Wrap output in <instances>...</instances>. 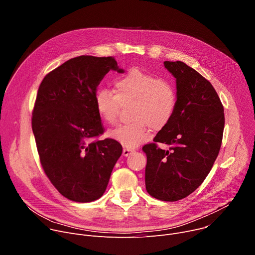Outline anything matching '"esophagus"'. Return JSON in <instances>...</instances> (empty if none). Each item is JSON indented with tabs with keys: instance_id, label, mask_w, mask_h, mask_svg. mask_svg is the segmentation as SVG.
<instances>
[{
	"instance_id": "1",
	"label": "esophagus",
	"mask_w": 255,
	"mask_h": 255,
	"mask_svg": "<svg viewBox=\"0 0 255 255\" xmlns=\"http://www.w3.org/2000/svg\"><path fill=\"white\" fill-rule=\"evenodd\" d=\"M134 151V149H130V148H124L123 149V155L124 156H128V155H130L132 152Z\"/></svg>"
}]
</instances>
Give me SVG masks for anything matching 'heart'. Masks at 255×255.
I'll return each mask as SVG.
<instances>
[{
  "instance_id": "obj_1",
  "label": "heart",
  "mask_w": 255,
  "mask_h": 255,
  "mask_svg": "<svg viewBox=\"0 0 255 255\" xmlns=\"http://www.w3.org/2000/svg\"><path fill=\"white\" fill-rule=\"evenodd\" d=\"M134 102L131 119L117 126L108 136L127 148H135L153 130L162 129L171 120L176 108V94L162 79L139 68H132L115 81V92L101 88L95 95L99 116L108 124L117 121L121 103Z\"/></svg>"
}]
</instances>
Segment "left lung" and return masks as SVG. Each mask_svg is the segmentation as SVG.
<instances>
[{
  "instance_id": "1",
  "label": "left lung",
  "mask_w": 255,
  "mask_h": 255,
  "mask_svg": "<svg viewBox=\"0 0 255 255\" xmlns=\"http://www.w3.org/2000/svg\"><path fill=\"white\" fill-rule=\"evenodd\" d=\"M175 79L176 108L171 120L146 144L145 186L158 200L174 202L196 191L209 174L221 147L224 108L215 89L183 61H164ZM155 141L168 144L159 149Z\"/></svg>"
}]
</instances>
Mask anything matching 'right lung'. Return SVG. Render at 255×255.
<instances>
[{
    "instance_id": "obj_1",
    "label": "right lung",
    "mask_w": 255,
    "mask_h": 255,
    "mask_svg": "<svg viewBox=\"0 0 255 255\" xmlns=\"http://www.w3.org/2000/svg\"><path fill=\"white\" fill-rule=\"evenodd\" d=\"M110 70L123 74L115 58L82 55L45 76L33 110L32 130L41 165L56 190L88 203L105 193L122 145L103 134L95 106L101 81Z\"/></svg>"
}]
</instances>
